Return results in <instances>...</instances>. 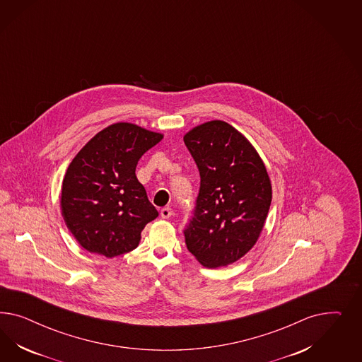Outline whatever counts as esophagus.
<instances>
[{"label":"esophagus","instance_id":"esophagus-1","mask_svg":"<svg viewBox=\"0 0 362 362\" xmlns=\"http://www.w3.org/2000/svg\"><path fill=\"white\" fill-rule=\"evenodd\" d=\"M171 215H173V211H171L170 207H163V209H160V216H162L163 219L171 218Z\"/></svg>","mask_w":362,"mask_h":362}]
</instances>
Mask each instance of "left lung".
Segmentation results:
<instances>
[{
  "label": "left lung",
  "instance_id": "8db88e82",
  "mask_svg": "<svg viewBox=\"0 0 362 362\" xmlns=\"http://www.w3.org/2000/svg\"><path fill=\"white\" fill-rule=\"evenodd\" d=\"M200 187L185 228L187 250L209 268L235 263L263 230L272 187L263 160L240 132L211 121L185 135Z\"/></svg>",
  "mask_w": 362,
  "mask_h": 362
}]
</instances>
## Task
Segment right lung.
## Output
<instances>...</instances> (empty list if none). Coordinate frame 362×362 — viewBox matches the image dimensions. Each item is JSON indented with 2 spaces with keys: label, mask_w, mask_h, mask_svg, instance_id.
<instances>
[{
  "label": "right lung",
  "mask_w": 362,
  "mask_h": 362,
  "mask_svg": "<svg viewBox=\"0 0 362 362\" xmlns=\"http://www.w3.org/2000/svg\"><path fill=\"white\" fill-rule=\"evenodd\" d=\"M163 135L132 123L98 132L66 171L61 209L66 226L91 253L115 257L135 250L141 232L159 214L135 168Z\"/></svg>",
  "instance_id": "right-lung-1"
}]
</instances>
